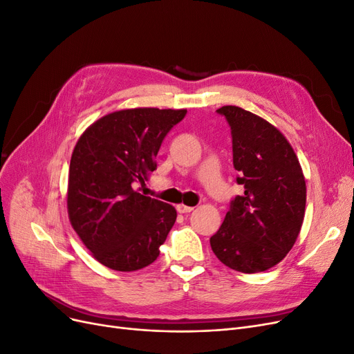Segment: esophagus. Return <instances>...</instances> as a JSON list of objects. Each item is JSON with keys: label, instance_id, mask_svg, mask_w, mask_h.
<instances>
[{"label": "esophagus", "instance_id": "1", "mask_svg": "<svg viewBox=\"0 0 354 354\" xmlns=\"http://www.w3.org/2000/svg\"><path fill=\"white\" fill-rule=\"evenodd\" d=\"M176 210L179 213H191L194 210V207H189V205H185V204H178Z\"/></svg>", "mask_w": 354, "mask_h": 354}]
</instances>
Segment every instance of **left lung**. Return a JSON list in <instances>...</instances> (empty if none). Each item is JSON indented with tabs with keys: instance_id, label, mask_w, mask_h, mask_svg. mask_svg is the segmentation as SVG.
Listing matches in <instances>:
<instances>
[{
	"instance_id": "left-lung-1",
	"label": "left lung",
	"mask_w": 354,
	"mask_h": 354,
	"mask_svg": "<svg viewBox=\"0 0 354 354\" xmlns=\"http://www.w3.org/2000/svg\"><path fill=\"white\" fill-rule=\"evenodd\" d=\"M232 133L233 166L243 194L230 203L212 250L226 267L266 271L289 252L305 217L306 184L290 142L263 118L239 106L217 109Z\"/></svg>"
}]
</instances>
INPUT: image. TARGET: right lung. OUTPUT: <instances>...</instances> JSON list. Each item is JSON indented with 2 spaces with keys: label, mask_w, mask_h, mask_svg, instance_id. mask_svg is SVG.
I'll list each match as a JSON object with an SVG mask.
<instances>
[{
  "label": "right lung",
  "mask_w": 354,
  "mask_h": 354,
  "mask_svg": "<svg viewBox=\"0 0 354 354\" xmlns=\"http://www.w3.org/2000/svg\"><path fill=\"white\" fill-rule=\"evenodd\" d=\"M185 115L187 109L116 111L78 138L70 162L68 217L78 238L104 267L136 271L159 257L176 210L134 187L157 167L162 141Z\"/></svg>",
  "instance_id": "right-lung-1"
}]
</instances>
